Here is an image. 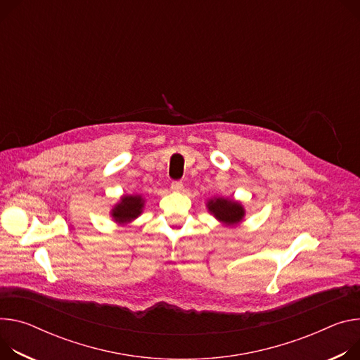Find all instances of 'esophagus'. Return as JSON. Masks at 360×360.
Masks as SVG:
<instances>
[{
  "mask_svg": "<svg viewBox=\"0 0 360 360\" xmlns=\"http://www.w3.org/2000/svg\"><path fill=\"white\" fill-rule=\"evenodd\" d=\"M171 188H172V191H181L184 188V184H182V181H172Z\"/></svg>",
  "mask_w": 360,
  "mask_h": 360,
  "instance_id": "obj_1",
  "label": "esophagus"
}]
</instances>
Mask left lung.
<instances>
[{"mask_svg": "<svg viewBox=\"0 0 360 360\" xmlns=\"http://www.w3.org/2000/svg\"><path fill=\"white\" fill-rule=\"evenodd\" d=\"M208 210L222 222L236 224L240 222L244 217V210L238 202L218 198L208 202Z\"/></svg>", "mask_w": 360, "mask_h": 360, "instance_id": "obj_1", "label": "left lung"}]
</instances>
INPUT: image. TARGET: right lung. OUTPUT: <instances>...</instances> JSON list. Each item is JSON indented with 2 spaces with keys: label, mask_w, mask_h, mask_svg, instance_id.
<instances>
[{
  "label": "right lung",
  "mask_w": 360,
  "mask_h": 360,
  "mask_svg": "<svg viewBox=\"0 0 360 360\" xmlns=\"http://www.w3.org/2000/svg\"><path fill=\"white\" fill-rule=\"evenodd\" d=\"M143 200L141 197H124L113 210V217L119 222H126L136 218L142 212Z\"/></svg>",
  "instance_id": "1"
}]
</instances>
